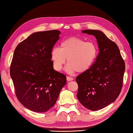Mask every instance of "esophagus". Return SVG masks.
<instances>
[{
    "label": "esophagus",
    "instance_id": "esophagus-1",
    "mask_svg": "<svg viewBox=\"0 0 133 133\" xmlns=\"http://www.w3.org/2000/svg\"><path fill=\"white\" fill-rule=\"evenodd\" d=\"M66 79H67L68 81H73V78L71 77L68 76V77H66Z\"/></svg>",
    "mask_w": 133,
    "mask_h": 133
}]
</instances>
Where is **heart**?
<instances>
[{
	"instance_id": "b5f03b06",
	"label": "heart",
	"mask_w": 133,
	"mask_h": 133,
	"mask_svg": "<svg viewBox=\"0 0 133 133\" xmlns=\"http://www.w3.org/2000/svg\"><path fill=\"white\" fill-rule=\"evenodd\" d=\"M98 47L92 42H86L76 37L68 38L60 43V48L54 47L51 56L55 69L60 71L67 59L66 70L69 73L85 72L95 61Z\"/></svg>"
}]
</instances>
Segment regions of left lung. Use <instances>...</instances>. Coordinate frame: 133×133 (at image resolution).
Returning <instances> with one entry per match:
<instances>
[{
  "instance_id": "8db88e82",
  "label": "left lung",
  "mask_w": 133,
  "mask_h": 133,
  "mask_svg": "<svg viewBox=\"0 0 133 133\" xmlns=\"http://www.w3.org/2000/svg\"><path fill=\"white\" fill-rule=\"evenodd\" d=\"M82 32L95 37L99 52L91 67L76 77L78 85L77 97L85 107L97 111L118 98L122 87L125 62L117 45L102 31L85 30Z\"/></svg>"
}]
</instances>
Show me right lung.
Returning <instances> with one entry per match:
<instances>
[{
  "mask_svg": "<svg viewBox=\"0 0 133 133\" xmlns=\"http://www.w3.org/2000/svg\"><path fill=\"white\" fill-rule=\"evenodd\" d=\"M60 33L57 30L33 33L14 51L11 77L19 102L30 111H48L66 83V76L54 70L51 60V51Z\"/></svg>",
  "mask_w": 133,
  "mask_h": 133,
  "instance_id": "add662e5",
  "label": "right lung"
}]
</instances>
